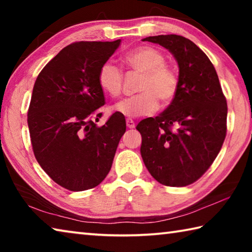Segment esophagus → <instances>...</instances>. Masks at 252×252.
Instances as JSON below:
<instances>
[{
  "label": "esophagus",
  "instance_id": "esophagus-1",
  "mask_svg": "<svg viewBox=\"0 0 252 252\" xmlns=\"http://www.w3.org/2000/svg\"><path fill=\"white\" fill-rule=\"evenodd\" d=\"M126 126L129 127V129H133V127L135 126L134 121L132 120V119H126Z\"/></svg>",
  "mask_w": 252,
  "mask_h": 252
}]
</instances>
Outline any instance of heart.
Wrapping results in <instances>:
<instances>
[{
    "instance_id": "b5f03b06",
    "label": "heart",
    "mask_w": 252,
    "mask_h": 252,
    "mask_svg": "<svg viewBox=\"0 0 252 252\" xmlns=\"http://www.w3.org/2000/svg\"><path fill=\"white\" fill-rule=\"evenodd\" d=\"M125 62L132 70L142 73V79L138 85L140 93L114 105L118 113L130 118L150 116L159 108V100L167 104L176 97L179 89L178 74L165 63V57L161 51L148 45L139 46L126 55ZM97 83L110 96H119L123 84L121 70L112 63H104L97 74Z\"/></svg>"
}]
</instances>
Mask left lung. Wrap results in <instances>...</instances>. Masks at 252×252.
Returning <instances> with one entry per match:
<instances>
[{"mask_svg": "<svg viewBox=\"0 0 252 252\" xmlns=\"http://www.w3.org/2000/svg\"><path fill=\"white\" fill-rule=\"evenodd\" d=\"M179 65L177 95L163 112L136 126L141 156L161 185L189 186L210 168L227 134V100L215 66L192 41L176 34L148 36Z\"/></svg>", "mask_w": 252, "mask_h": 252, "instance_id": "8db88e82", "label": "left lung"}]
</instances>
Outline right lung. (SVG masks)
<instances>
[{"label": "right lung", "instance_id": "obj_1", "mask_svg": "<svg viewBox=\"0 0 252 252\" xmlns=\"http://www.w3.org/2000/svg\"><path fill=\"white\" fill-rule=\"evenodd\" d=\"M121 40L74 42L37 75L28 111L34 156L46 174L70 191L92 189L108 176L126 125L113 113L97 126L104 105L100 67Z\"/></svg>", "mask_w": 252, "mask_h": 252}]
</instances>
